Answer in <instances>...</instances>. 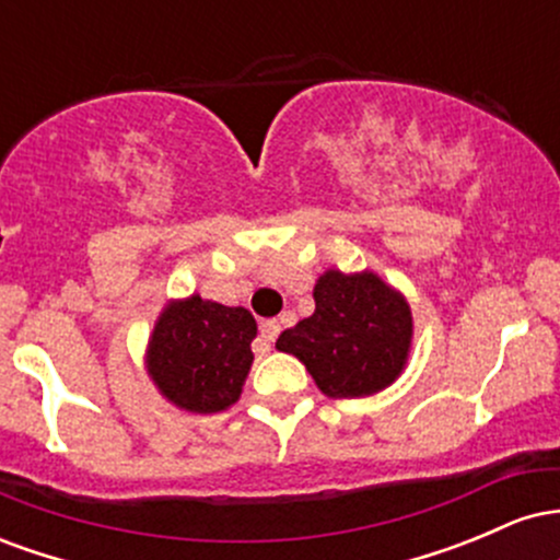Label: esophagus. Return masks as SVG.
<instances>
[{
	"mask_svg": "<svg viewBox=\"0 0 560 560\" xmlns=\"http://www.w3.org/2000/svg\"><path fill=\"white\" fill-rule=\"evenodd\" d=\"M279 331H281V320H276V318L262 320V324H260V339H262V345L271 347V345L276 342V337H279Z\"/></svg>",
	"mask_w": 560,
	"mask_h": 560,
	"instance_id": "obj_1",
	"label": "esophagus"
}]
</instances>
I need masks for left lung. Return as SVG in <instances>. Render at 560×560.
Returning a JSON list of instances; mask_svg holds the SVG:
<instances>
[{"instance_id":"left-lung-1","label":"left lung","mask_w":560,"mask_h":560,"mask_svg":"<svg viewBox=\"0 0 560 560\" xmlns=\"http://www.w3.org/2000/svg\"><path fill=\"white\" fill-rule=\"evenodd\" d=\"M316 311L281 331L276 347L300 358L326 397H369L402 374L413 339L410 305L376 273L326 271Z\"/></svg>"}]
</instances>
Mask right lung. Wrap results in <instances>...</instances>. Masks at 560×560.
Segmentation results:
<instances>
[{
	"label": "right lung",
	"mask_w": 560,
	"mask_h": 560,
	"mask_svg": "<svg viewBox=\"0 0 560 560\" xmlns=\"http://www.w3.org/2000/svg\"><path fill=\"white\" fill-rule=\"evenodd\" d=\"M258 324L244 307L191 294L165 305L147 347V371L165 400L191 413H221L240 400Z\"/></svg>",
	"instance_id": "right-lung-1"
}]
</instances>
